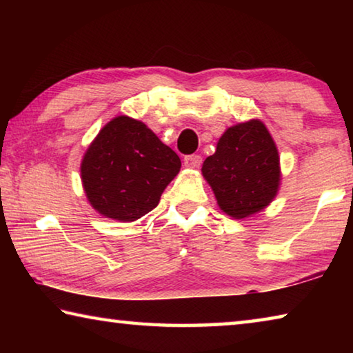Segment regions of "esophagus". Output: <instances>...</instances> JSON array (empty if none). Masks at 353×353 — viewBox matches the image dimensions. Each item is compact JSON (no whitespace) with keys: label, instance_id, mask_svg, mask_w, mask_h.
I'll use <instances>...</instances> for the list:
<instances>
[{"label":"esophagus","instance_id":"34e87169","mask_svg":"<svg viewBox=\"0 0 353 353\" xmlns=\"http://www.w3.org/2000/svg\"><path fill=\"white\" fill-rule=\"evenodd\" d=\"M183 163H185V166H188V168H199L202 163V157L199 154L187 155V157L183 159Z\"/></svg>","mask_w":353,"mask_h":353}]
</instances>
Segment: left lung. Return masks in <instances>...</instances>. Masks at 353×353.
I'll return each mask as SVG.
<instances>
[{
  "mask_svg": "<svg viewBox=\"0 0 353 353\" xmlns=\"http://www.w3.org/2000/svg\"><path fill=\"white\" fill-rule=\"evenodd\" d=\"M202 176L225 214L243 219L261 212L280 185L279 151L270 130L260 119L227 129L202 165Z\"/></svg>",
  "mask_w": 353,
  "mask_h": 353,
  "instance_id": "left-lung-1",
  "label": "left lung"
}]
</instances>
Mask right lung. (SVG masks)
Returning a JSON list of instances; mask_svg holds the SVG:
<instances>
[{"label":"right lung","mask_w":353,"mask_h":353,"mask_svg":"<svg viewBox=\"0 0 353 353\" xmlns=\"http://www.w3.org/2000/svg\"><path fill=\"white\" fill-rule=\"evenodd\" d=\"M181 171V159L145 123L126 115L99 130L81 163L88 202L98 213L132 223L157 207Z\"/></svg>","instance_id":"right-lung-1"}]
</instances>
